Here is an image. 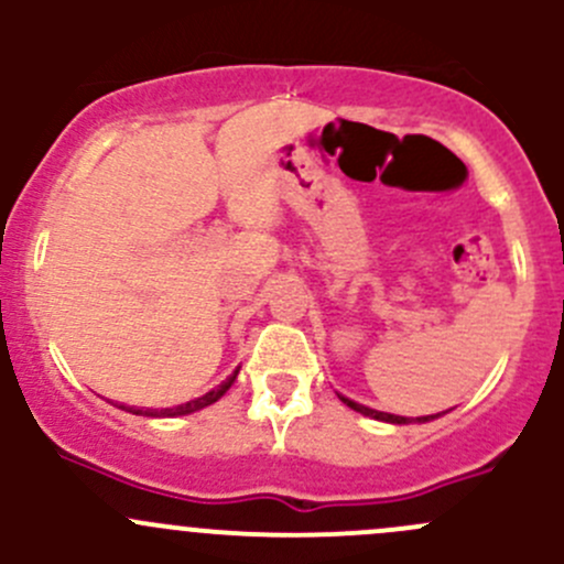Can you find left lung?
<instances>
[{"label": "left lung", "instance_id": "left-lung-1", "mask_svg": "<svg viewBox=\"0 0 564 564\" xmlns=\"http://www.w3.org/2000/svg\"><path fill=\"white\" fill-rule=\"evenodd\" d=\"M338 398H340V401L346 403V406H349V409H355V412L366 414V417H371V420H382V423H392V425H409V423H431V420H436V417H440V414H425V417H401V414H390V412H379V409H371V406H362V403L351 401V398L340 395V392H338ZM442 414H445V412H442Z\"/></svg>", "mask_w": 564, "mask_h": 564}]
</instances>
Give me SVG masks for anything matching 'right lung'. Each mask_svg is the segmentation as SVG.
Masks as SVG:
<instances>
[{
  "label": "right lung",
  "mask_w": 564,
  "mask_h": 564,
  "mask_svg": "<svg viewBox=\"0 0 564 564\" xmlns=\"http://www.w3.org/2000/svg\"><path fill=\"white\" fill-rule=\"evenodd\" d=\"M237 373H240V368H237V371L231 373V377L226 379V382H220L218 388H215V390L204 392V395H202V398H196V401L180 403V406H172V409H133V406H128V412H133V414H144V417H180V414H191V412H198V409L209 406V403H215V401H218L220 395H226V390H229L231 384H235ZM119 409H124V406H119Z\"/></svg>",
  "instance_id": "add662e5"
}]
</instances>
